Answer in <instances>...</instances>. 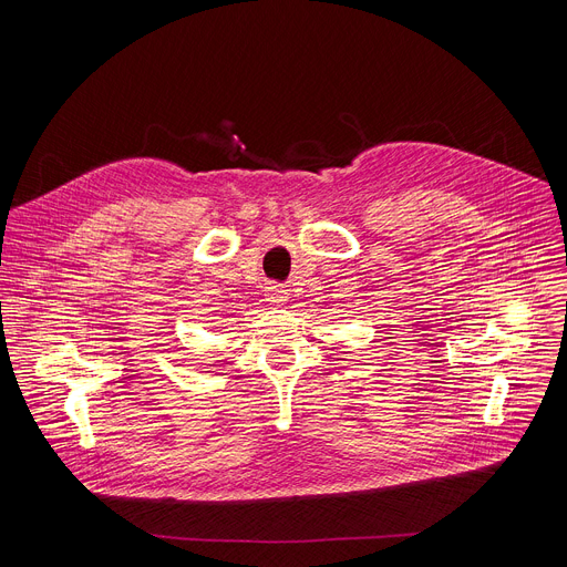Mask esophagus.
Masks as SVG:
<instances>
[{
  "mask_svg": "<svg viewBox=\"0 0 567 567\" xmlns=\"http://www.w3.org/2000/svg\"><path fill=\"white\" fill-rule=\"evenodd\" d=\"M269 296H271V300H274V302H282V300L287 298V296H285V291H282L280 287H271V293H269Z\"/></svg>",
  "mask_w": 567,
  "mask_h": 567,
  "instance_id": "34e87169",
  "label": "esophagus"
}]
</instances>
